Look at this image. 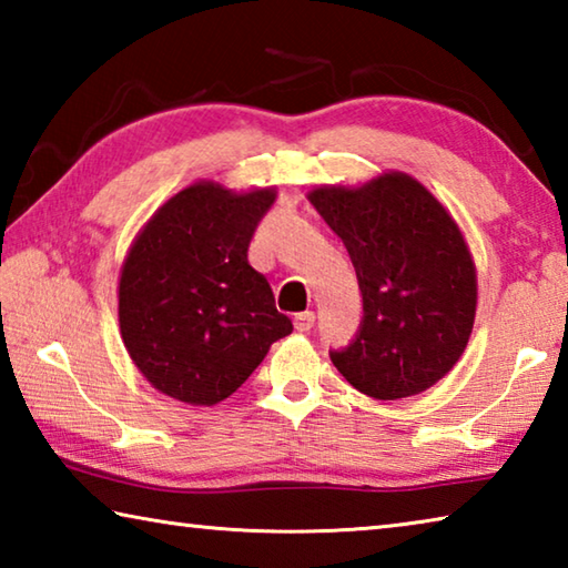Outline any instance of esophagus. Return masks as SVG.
<instances>
[{
	"label": "esophagus",
	"mask_w": 568,
	"mask_h": 568,
	"mask_svg": "<svg viewBox=\"0 0 568 568\" xmlns=\"http://www.w3.org/2000/svg\"><path fill=\"white\" fill-rule=\"evenodd\" d=\"M293 323H295V331H297V333H307V331L313 328V323H315V313H313V311L297 313L295 318H293Z\"/></svg>",
	"instance_id": "34e87169"
}]
</instances>
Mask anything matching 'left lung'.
<instances>
[{
	"label": "left lung",
	"instance_id": "8db88e82",
	"mask_svg": "<svg viewBox=\"0 0 568 568\" xmlns=\"http://www.w3.org/2000/svg\"><path fill=\"white\" fill-rule=\"evenodd\" d=\"M348 250L363 293V323L331 353L355 390L376 400L416 396L464 355L476 321V263L464 233L426 185L381 172L363 185L307 192Z\"/></svg>",
	"mask_w": 568,
	"mask_h": 568
}]
</instances>
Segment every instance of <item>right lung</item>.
Masks as SVG:
<instances>
[{
	"label": "right lung",
	"instance_id": "1",
	"mask_svg": "<svg viewBox=\"0 0 568 568\" xmlns=\"http://www.w3.org/2000/svg\"><path fill=\"white\" fill-rule=\"evenodd\" d=\"M275 195V187L192 182L132 240L118 285L120 335L155 390L215 406L291 335L271 285L247 263L250 237Z\"/></svg>",
	"mask_w": 568,
	"mask_h": 568
}]
</instances>
